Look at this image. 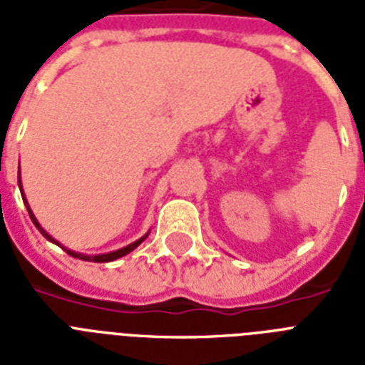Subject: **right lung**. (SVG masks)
Here are the masks:
<instances>
[{
    "label": "right lung",
    "mask_w": 365,
    "mask_h": 365,
    "mask_svg": "<svg viewBox=\"0 0 365 365\" xmlns=\"http://www.w3.org/2000/svg\"><path fill=\"white\" fill-rule=\"evenodd\" d=\"M19 187H20V193H22V200H24L26 208H28V214H30V217H31V222H34V225H36V227L39 229V233H41L43 237H45V239H47V240H51V242H54V244H58V246H62V244H60L58 240L53 239V237H51V235H48L47 231H45V229L41 227V225H39V222H37V217L34 216V212H31L30 205H28V200H26V197H24V191H22V183H20V170H19ZM148 235H149V233H145V235H143V237H142V239H138L136 242L128 244V246H125V248L115 250V252H110V254L87 255V254H79V252H73V250L66 248V246H62V248H64L66 252H68V254L71 255V257H77V259H83V261H94V263H108V261H115V259H119V257H123V255L130 254L132 250L138 248V246H140V244H142L143 240L148 239Z\"/></svg>",
    "instance_id": "add662e5"
}]
</instances>
